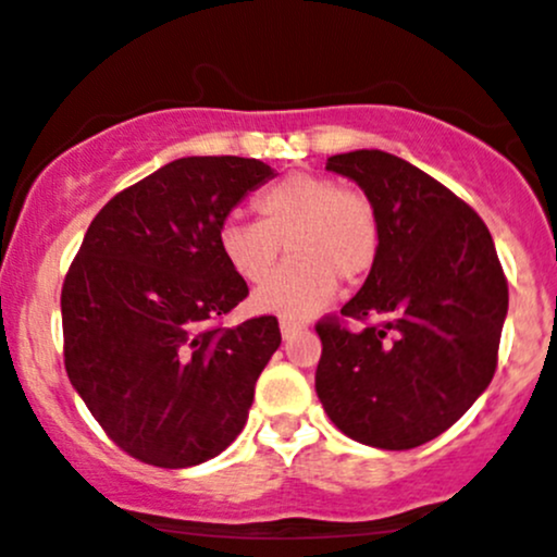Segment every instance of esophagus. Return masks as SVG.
<instances>
[{
  "label": "esophagus",
  "instance_id": "34e87169",
  "mask_svg": "<svg viewBox=\"0 0 557 557\" xmlns=\"http://www.w3.org/2000/svg\"><path fill=\"white\" fill-rule=\"evenodd\" d=\"M300 330H306L304 322H296V319H280V332H283V337L298 335Z\"/></svg>",
  "mask_w": 557,
  "mask_h": 557
}]
</instances>
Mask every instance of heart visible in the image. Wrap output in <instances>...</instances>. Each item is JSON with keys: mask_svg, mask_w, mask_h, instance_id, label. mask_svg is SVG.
Returning a JSON list of instances; mask_svg holds the SVG:
<instances>
[{"mask_svg": "<svg viewBox=\"0 0 557 557\" xmlns=\"http://www.w3.org/2000/svg\"><path fill=\"white\" fill-rule=\"evenodd\" d=\"M259 222L227 216L216 233L222 259L246 283L270 277L280 253L290 261L253 293V309L309 317L335 293L359 285L380 253V216L361 188L311 172H290L253 198Z\"/></svg>", "mask_w": 557, "mask_h": 557, "instance_id": "b5f03b06", "label": "heart"}]
</instances>
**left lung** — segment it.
Segmentation results:
<instances>
[{"label": "left lung", "instance_id": "1", "mask_svg": "<svg viewBox=\"0 0 557 557\" xmlns=\"http://www.w3.org/2000/svg\"><path fill=\"white\" fill-rule=\"evenodd\" d=\"M327 170L374 201L380 253L341 317L317 322V395L356 443L419 447L492 382L508 280L482 216L406 159L359 149L330 157ZM345 318L364 327L350 331Z\"/></svg>", "mask_w": 557, "mask_h": 557}]
</instances>
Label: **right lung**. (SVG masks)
<instances>
[{
    "mask_svg": "<svg viewBox=\"0 0 557 557\" xmlns=\"http://www.w3.org/2000/svg\"><path fill=\"white\" fill-rule=\"evenodd\" d=\"M274 177L243 157H185L120 190L86 230L62 285L65 369L127 456L185 469L238 437L277 317L222 319L248 296L216 233Z\"/></svg>",
    "mask_w": 557,
    "mask_h": 557,
    "instance_id": "right-lung-1",
    "label": "right lung"
}]
</instances>
